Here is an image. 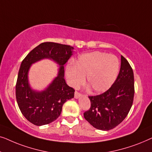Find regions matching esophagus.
I'll use <instances>...</instances> for the list:
<instances>
[{
	"label": "esophagus",
	"mask_w": 152,
	"mask_h": 152,
	"mask_svg": "<svg viewBox=\"0 0 152 152\" xmlns=\"http://www.w3.org/2000/svg\"><path fill=\"white\" fill-rule=\"evenodd\" d=\"M81 95H81V93L77 92V91L75 92V99H78L79 97H81Z\"/></svg>",
	"instance_id": "1"
}]
</instances>
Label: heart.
Returning a JSON list of instances; mask_svg holds the SVG:
<instances>
[{
    "label": "heart",
    "mask_w": 152,
    "mask_h": 152,
    "mask_svg": "<svg viewBox=\"0 0 152 152\" xmlns=\"http://www.w3.org/2000/svg\"><path fill=\"white\" fill-rule=\"evenodd\" d=\"M120 69L119 60L115 55L93 52L81 55L76 66H66V75L70 86L77 88L86 82L96 93L107 91L117 78Z\"/></svg>",
    "instance_id": "1"
}]
</instances>
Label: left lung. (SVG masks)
<instances>
[{
	"label": "left lung",
	"mask_w": 152,
	"mask_h": 152,
	"mask_svg": "<svg viewBox=\"0 0 152 152\" xmlns=\"http://www.w3.org/2000/svg\"><path fill=\"white\" fill-rule=\"evenodd\" d=\"M134 96V72L127 60L121 56V66L115 82L102 94L88 96L91 108L84 112V117L97 129H112L128 115Z\"/></svg>",
	"instance_id": "1"
}]
</instances>
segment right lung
Returning <instances> with one entry per match:
<instances>
[{
	"label": "right lung",
	"instance_id": "add662e5",
	"mask_svg": "<svg viewBox=\"0 0 152 152\" xmlns=\"http://www.w3.org/2000/svg\"><path fill=\"white\" fill-rule=\"evenodd\" d=\"M74 48L53 42H45L34 48L23 60L16 84V97L24 117L31 123L42 126L51 123L60 115L64 104L74 97L75 90L64 80V64L72 55ZM49 58L59 65L58 75L45 90L31 88L28 72L31 64Z\"/></svg>",
	"mask_w": 152,
	"mask_h": 152
}]
</instances>
